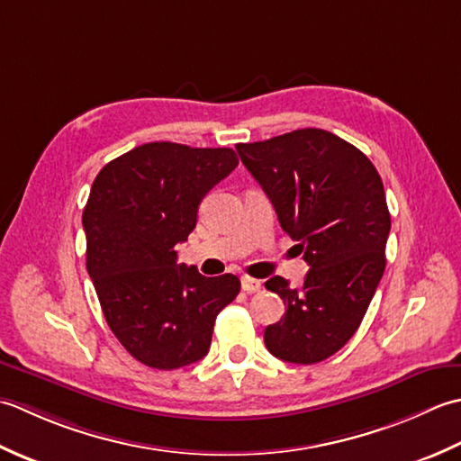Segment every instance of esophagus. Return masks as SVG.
<instances>
[{
    "label": "esophagus",
    "instance_id": "34e87169",
    "mask_svg": "<svg viewBox=\"0 0 461 461\" xmlns=\"http://www.w3.org/2000/svg\"><path fill=\"white\" fill-rule=\"evenodd\" d=\"M240 286H242V290H244V293H249V294H252V293H260V288H262V283H260V280H257V278H250V276H242V278H240Z\"/></svg>",
    "mask_w": 461,
    "mask_h": 461
}]
</instances>
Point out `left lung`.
<instances>
[{
	"mask_svg": "<svg viewBox=\"0 0 461 461\" xmlns=\"http://www.w3.org/2000/svg\"><path fill=\"white\" fill-rule=\"evenodd\" d=\"M237 151L310 267L300 288L283 276L265 283L286 304L280 322L267 326V348L290 364L322 362L358 330L386 268L382 178L360 149L324 129L239 143Z\"/></svg>",
	"mask_w": 461,
	"mask_h": 461,
	"instance_id": "8db88e82",
	"label": "left lung"
}]
</instances>
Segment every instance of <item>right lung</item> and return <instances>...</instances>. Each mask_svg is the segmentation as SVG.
I'll use <instances>...</instances> for the list:
<instances>
[{
  "label": "right lung",
  "mask_w": 461,
  "mask_h": 461,
  "mask_svg": "<svg viewBox=\"0 0 461 461\" xmlns=\"http://www.w3.org/2000/svg\"><path fill=\"white\" fill-rule=\"evenodd\" d=\"M239 165L232 149L145 143L93 181L83 230L87 272L117 340L140 364L175 370L211 348L221 310L240 293L234 275L206 278L176 262L203 196Z\"/></svg>",
  "instance_id": "right-lung-1"
}]
</instances>
